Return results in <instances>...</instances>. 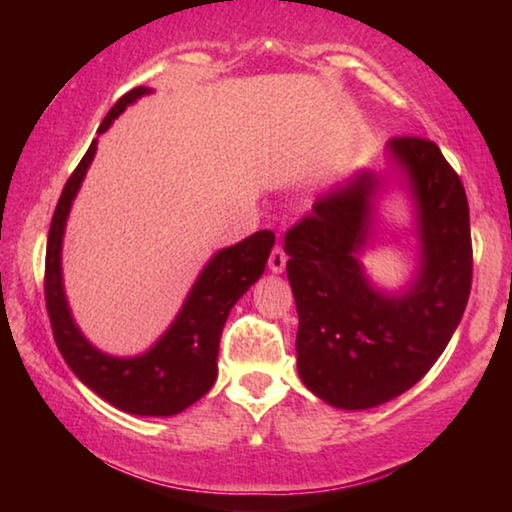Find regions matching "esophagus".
<instances>
[{
  "mask_svg": "<svg viewBox=\"0 0 512 512\" xmlns=\"http://www.w3.org/2000/svg\"><path fill=\"white\" fill-rule=\"evenodd\" d=\"M287 259V253H284L280 246H275L271 250V257H268V268H271L273 273H282L284 266H287Z\"/></svg>",
  "mask_w": 512,
  "mask_h": 512,
  "instance_id": "esophagus-1",
  "label": "esophagus"
}]
</instances>
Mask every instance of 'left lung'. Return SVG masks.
<instances>
[{"instance_id":"8db88e82","label":"left lung","mask_w":512,"mask_h":512,"mask_svg":"<svg viewBox=\"0 0 512 512\" xmlns=\"http://www.w3.org/2000/svg\"><path fill=\"white\" fill-rule=\"evenodd\" d=\"M388 158L418 210L420 268L409 289L377 291L357 257L381 187L375 173L361 171L318 198L284 237L300 379L345 411L372 409L418 384L447 348L472 289L470 207L458 173L424 137H393Z\"/></svg>"}]
</instances>
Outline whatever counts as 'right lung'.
Here are the masks:
<instances>
[{"label": "right lung", "mask_w": 512, "mask_h": 512, "mask_svg": "<svg viewBox=\"0 0 512 512\" xmlns=\"http://www.w3.org/2000/svg\"><path fill=\"white\" fill-rule=\"evenodd\" d=\"M149 92V88L126 92L101 121L99 133H106L126 106ZM94 153L97 140L69 176L51 219L45 259V300L51 329L67 366L101 400L133 415L167 418L185 411L212 388L225 320L235 302L262 277L275 235L271 230H259L239 244L219 250L198 275L176 320L151 350L140 357H110L94 348L76 327L65 298L60 266L67 216Z\"/></svg>", "instance_id": "add662e5"}]
</instances>
